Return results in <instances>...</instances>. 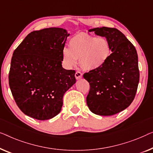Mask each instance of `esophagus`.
<instances>
[{"label": "esophagus", "instance_id": "34e87169", "mask_svg": "<svg viewBox=\"0 0 153 153\" xmlns=\"http://www.w3.org/2000/svg\"><path fill=\"white\" fill-rule=\"evenodd\" d=\"M75 77H76V78L77 79H80V78H82V74L79 71H76V74H75Z\"/></svg>", "mask_w": 153, "mask_h": 153}]
</instances>
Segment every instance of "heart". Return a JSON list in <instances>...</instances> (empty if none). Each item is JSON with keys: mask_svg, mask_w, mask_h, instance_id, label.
Instances as JSON below:
<instances>
[{"mask_svg": "<svg viewBox=\"0 0 153 153\" xmlns=\"http://www.w3.org/2000/svg\"><path fill=\"white\" fill-rule=\"evenodd\" d=\"M111 53L108 40L105 37H96L87 33H78L72 36L68 48H64V62L68 68L79 65L83 70L94 71L106 64Z\"/></svg>", "mask_w": 153, "mask_h": 153, "instance_id": "heart-1", "label": "heart"}]
</instances>
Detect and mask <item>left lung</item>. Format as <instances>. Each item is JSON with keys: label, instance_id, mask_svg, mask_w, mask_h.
I'll return each mask as SVG.
<instances>
[{"label": "left lung", "instance_id": "obj_1", "mask_svg": "<svg viewBox=\"0 0 153 153\" xmlns=\"http://www.w3.org/2000/svg\"><path fill=\"white\" fill-rule=\"evenodd\" d=\"M89 32L105 36L110 44L111 53L102 68L83 75L90 85L87 106L97 115L116 114L126 109L136 95L139 82L136 48L117 28L96 27Z\"/></svg>", "mask_w": 153, "mask_h": 153}]
</instances>
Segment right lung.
I'll return each mask as SVG.
<instances>
[{
    "label": "right lung",
    "instance_id": "right-lung-1",
    "mask_svg": "<svg viewBox=\"0 0 153 153\" xmlns=\"http://www.w3.org/2000/svg\"><path fill=\"white\" fill-rule=\"evenodd\" d=\"M68 35L59 27L33 31L13 53L9 85L17 106L25 115L44 120L61 111L64 94L76 82V71L62 65Z\"/></svg>",
    "mask_w": 153,
    "mask_h": 153
}]
</instances>
